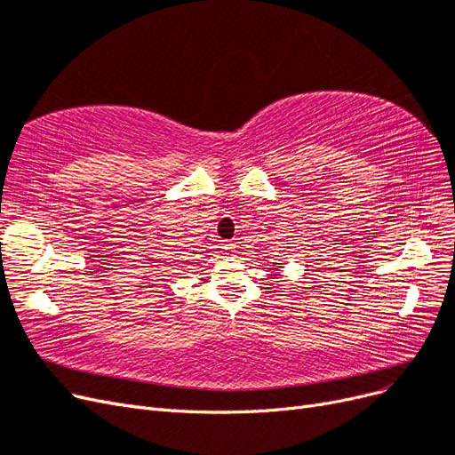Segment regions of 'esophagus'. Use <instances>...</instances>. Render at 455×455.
Here are the masks:
<instances>
[{
    "label": "esophagus",
    "mask_w": 455,
    "mask_h": 455,
    "mask_svg": "<svg viewBox=\"0 0 455 455\" xmlns=\"http://www.w3.org/2000/svg\"><path fill=\"white\" fill-rule=\"evenodd\" d=\"M224 249H226V254H228V256L235 254V244H233V243H226Z\"/></svg>",
    "instance_id": "34e87169"
}]
</instances>
